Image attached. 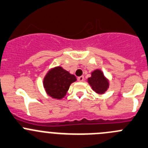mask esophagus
<instances>
[{
  "instance_id": "1",
  "label": "esophagus",
  "mask_w": 148,
  "mask_h": 148,
  "mask_svg": "<svg viewBox=\"0 0 148 148\" xmlns=\"http://www.w3.org/2000/svg\"><path fill=\"white\" fill-rule=\"evenodd\" d=\"M78 81H80V82H82V81H84V76L78 77Z\"/></svg>"
}]
</instances>
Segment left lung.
<instances>
[{"label": "left lung", "mask_w": 148, "mask_h": 148, "mask_svg": "<svg viewBox=\"0 0 148 148\" xmlns=\"http://www.w3.org/2000/svg\"><path fill=\"white\" fill-rule=\"evenodd\" d=\"M88 83L92 89L99 94H102L109 88V81L100 70H94L91 76L88 78Z\"/></svg>", "instance_id": "obj_1"}]
</instances>
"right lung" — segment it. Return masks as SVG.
I'll return each mask as SVG.
<instances>
[{
    "mask_svg": "<svg viewBox=\"0 0 148 148\" xmlns=\"http://www.w3.org/2000/svg\"><path fill=\"white\" fill-rule=\"evenodd\" d=\"M76 80L75 75L59 66L49 70L43 78V84L49 96L61 99L66 95L70 84Z\"/></svg>",
    "mask_w": 148,
    "mask_h": 148,
    "instance_id": "obj_1",
    "label": "right lung"
}]
</instances>
